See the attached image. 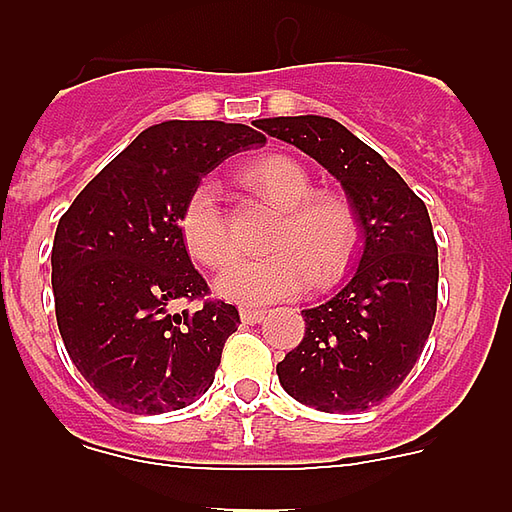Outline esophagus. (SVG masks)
Masks as SVG:
<instances>
[{"label": "esophagus", "instance_id": "obj_1", "mask_svg": "<svg viewBox=\"0 0 512 512\" xmlns=\"http://www.w3.org/2000/svg\"><path fill=\"white\" fill-rule=\"evenodd\" d=\"M261 318H264V310H259V307H241L243 323H259Z\"/></svg>", "mask_w": 512, "mask_h": 512}]
</instances>
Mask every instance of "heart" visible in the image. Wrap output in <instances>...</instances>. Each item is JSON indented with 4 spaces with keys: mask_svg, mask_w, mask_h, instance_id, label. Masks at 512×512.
I'll return each instance as SVG.
<instances>
[{
    "mask_svg": "<svg viewBox=\"0 0 512 512\" xmlns=\"http://www.w3.org/2000/svg\"><path fill=\"white\" fill-rule=\"evenodd\" d=\"M243 182L261 200L277 207L266 259H241L217 277V295L238 305H269L305 292L310 284L328 287L346 274L361 241L354 205L336 192H312V179L287 156H266L243 169ZM179 230L200 264L220 269L233 256L228 223L217 205L215 187L200 182L179 215Z\"/></svg>",
    "mask_w": 512,
    "mask_h": 512,
    "instance_id": "1",
    "label": "heart"
}]
</instances>
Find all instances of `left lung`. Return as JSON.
I'll return each instance as SVG.
<instances>
[{"label": "left lung", "instance_id": "obj_1", "mask_svg": "<svg viewBox=\"0 0 512 512\" xmlns=\"http://www.w3.org/2000/svg\"><path fill=\"white\" fill-rule=\"evenodd\" d=\"M261 130L341 182L361 223L348 282L302 310L305 336L277 364L289 397L323 413H361L408 377L436 318L438 246L423 200L374 148L320 115L269 117Z\"/></svg>", "mask_w": 512, "mask_h": 512}]
</instances>
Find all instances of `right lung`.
<instances>
[{
	"mask_svg": "<svg viewBox=\"0 0 512 512\" xmlns=\"http://www.w3.org/2000/svg\"><path fill=\"white\" fill-rule=\"evenodd\" d=\"M238 122L151 125L104 166L58 220L51 282L63 346L104 400L135 415L182 410L210 390L238 310L220 300L174 312L210 289L179 215L233 153L264 146Z\"/></svg>",
	"mask_w": 512,
	"mask_h": 512,
	"instance_id": "right-lung-1",
	"label": "right lung"
}]
</instances>
